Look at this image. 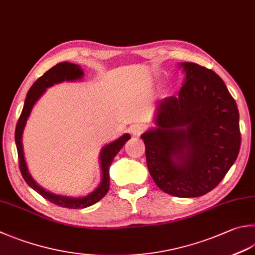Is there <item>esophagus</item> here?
<instances>
[{"instance_id": "34e87169", "label": "esophagus", "mask_w": 255, "mask_h": 255, "mask_svg": "<svg viewBox=\"0 0 255 255\" xmlns=\"http://www.w3.org/2000/svg\"><path fill=\"white\" fill-rule=\"evenodd\" d=\"M144 129H145V126H144V124L136 123V124H133V126L129 128V132L135 136V135H140Z\"/></svg>"}]
</instances>
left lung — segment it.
I'll list each match as a JSON object with an SVG mask.
<instances>
[{
  "instance_id": "left-lung-1",
  "label": "left lung",
  "mask_w": 255,
  "mask_h": 255,
  "mask_svg": "<svg viewBox=\"0 0 255 255\" xmlns=\"http://www.w3.org/2000/svg\"><path fill=\"white\" fill-rule=\"evenodd\" d=\"M179 94L157 105L155 128L143 133L146 164L155 184L177 198L212 191L241 146L239 111L223 80L191 62Z\"/></svg>"
}]
</instances>
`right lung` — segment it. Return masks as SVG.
Segmentation results:
<instances>
[{"label": "right lung", "instance_id": "add662e5", "mask_svg": "<svg viewBox=\"0 0 255 255\" xmlns=\"http://www.w3.org/2000/svg\"><path fill=\"white\" fill-rule=\"evenodd\" d=\"M84 72L81 69V66L74 63H69V62H62V63L56 64L52 69L46 71L41 78H38L31 89L28 90L26 94L25 102L22 110V113L18 119L16 128H15V144L17 148L18 163H20V171L22 173L23 179L25 180L26 183L30 185L33 190L36 191L38 194H41L43 198L50 201L53 204H56L62 208L68 209H84L95 204L99 201L104 198V195L108 193L110 187V166H111L113 158L118 154L120 150L123 147L124 143L131 138L129 134H123L118 140L113 141L112 143L107 144L102 147L100 153V165H101V183L93 192L90 194L82 196V198H71V196H64L59 194H53L51 192L43 189L42 186L38 185L36 182L33 180L30 172L27 170L26 162L24 160V152H23V144H22V135L24 128L28 117H30L31 111L36 101L42 97V94L45 92L47 88L50 86L64 82V81H78L83 78Z\"/></svg>", "mask_w": 255, "mask_h": 255}]
</instances>
